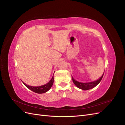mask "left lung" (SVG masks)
<instances>
[{
  "label": "left lung",
  "mask_w": 125,
  "mask_h": 125,
  "mask_svg": "<svg viewBox=\"0 0 125 125\" xmlns=\"http://www.w3.org/2000/svg\"><path fill=\"white\" fill-rule=\"evenodd\" d=\"M104 73L103 74V75H102V77L99 79L98 80H97L96 81H94V82H88V83H81V82H79L78 81L75 80L73 77H72V80L73 83L74 84V85L78 87L80 89H82L83 90H89L90 89L93 88L97 85L99 84V83L101 82V81L102 79V78L103 77V75H104Z\"/></svg>",
  "instance_id": "1"
}]
</instances>
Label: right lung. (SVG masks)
Returning a JSON list of instances; mask_svg holds the SVG:
<instances>
[{
	"instance_id": "1",
	"label": "right lung",
	"mask_w": 125,
	"mask_h": 125,
	"mask_svg": "<svg viewBox=\"0 0 125 125\" xmlns=\"http://www.w3.org/2000/svg\"><path fill=\"white\" fill-rule=\"evenodd\" d=\"M53 80H54V78L52 76V79L49 82L47 83V84H46L45 85H42L40 86H37V87L29 86L28 85L26 84L25 83H24L23 82H22L27 88H28L31 90L34 91V93H36L37 94H44L51 89V88L52 87V86L53 84Z\"/></svg>"
}]
</instances>
